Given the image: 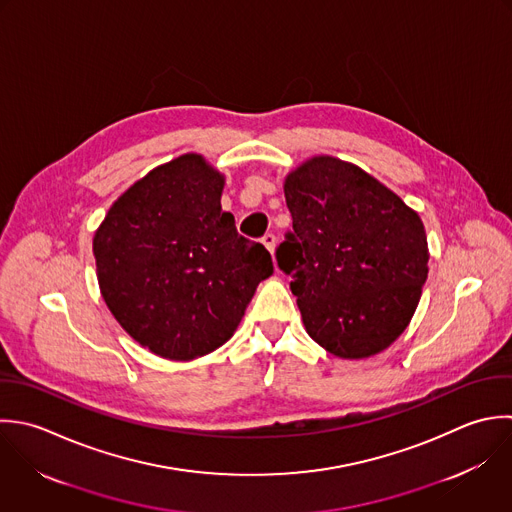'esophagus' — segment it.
<instances>
[{
  "mask_svg": "<svg viewBox=\"0 0 512 512\" xmlns=\"http://www.w3.org/2000/svg\"><path fill=\"white\" fill-rule=\"evenodd\" d=\"M261 241H263V245L269 249V253L273 255V253H275V243H277V237H275L273 233H265Z\"/></svg>",
  "mask_w": 512,
  "mask_h": 512,
  "instance_id": "esophagus-1",
  "label": "esophagus"
}]
</instances>
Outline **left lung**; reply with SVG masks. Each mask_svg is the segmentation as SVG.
Instances as JSON below:
<instances>
[{
    "label": "left lung",
    "mask_w": 512,
    "mask_h": 512,
    "mask_svg": "<svg viewBox=\"0 0 512 512\" xmlns=\"http://www.w3.org/2000/svg\"><path fill=\"white\" fill-rule=\"evenodd\" d=\"M283 189L293 231L277 263L293 279L309 337L341 359L381 353L407 329L429 275L419 213L331 155L307 159Z\"/></svg>",
    "instance_id": "obj_1"
}]
</instances>
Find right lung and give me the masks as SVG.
<instances>
[{
  "label": "right lung",
  "mask_w": 512,
  "mask_h": 512,
  "mask_svg": "<svg viewBox=\"0 0 512 512\" xmlns=\"http://www.w3.org/2000/svg\"><path fill=\"white\" fill-rule=\"evenodd\" d=\"M225 177L185 153L133 183L93 237L97 281L117 323L151 353L189 361L231 339L269 251L221 209Z\"/></svg>",
  "instance_id": "right-lung-1"
}]
</instances>
